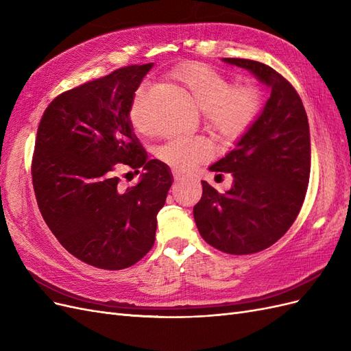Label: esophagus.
Here are the masks:
<instances>
[{"instance_id":"esophagus-1","label":"esophagus","mask_w":351,"mask_h":351,"mask_svg":"<svg viewBox=\"0 0 351 351\" xmlns=\"http://www.w3.org/2000/svg\"><path fill=\"white\" fill-rule=\"evenodd\" d=\"M173 176H174V180H176V182H184V180L189 177L187 174H184V173H182V171H177V169H174V171H173Z\"/></svg>"}]
</instances>
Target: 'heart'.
Returning <instances> with one entry per match:
<instances>
[{
	"mask_svg": "<svg viewBox=\"0 0 351 351\" xmlns=\"http://www.w3.org/2000/svg\"><path fill=\"white\" fill-rule=\"evenodd\" d=\"M173 79L204 112L210 130L227 141H234L256 120L262 107L261 92L250 83L230 86L228 79L204 64H184L173 73ZM127 119L137 133L146 130L143 89L133 95ZM209 155V146L197 137L174 136L159 147L158 156L173 168L184 169Z\"/></svg>",
	"mask_w": 351,
	"mask_h": 351,
	"instance_id": "obj_1",
	"label": "heart"
}]
</instances>
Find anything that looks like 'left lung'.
I'll return each mask as SVG.
<instances>
[{
  "mask_svg": "<svg viewBox=\"0 0 351 351\" xmlns=\"http://www.w3.org/2000/svg\"><path fill=\"white\" fill-rule=\"evenodd\" d=\"M222 61L249 70L271 97L234 149L209 167L231 173V189L221 195L202 182L193 217L212 247L250 254L278 241L299 215L311 176L309 121L299 93L280 73L253 60Z\"/></svg>",
  "mask_w": 351,
  "mask_h": 351,
  "instance_id": "left-lung-1",
  "label": "left lung"
}]
</instances>
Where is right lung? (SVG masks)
I'll return each mask as SVG.
<instances>
[{
	"mask_svg": "<svg viewBox=\"0 0 351 351\" xmlns=\"http://www.w3.org/2000/svg\"><path fill=\"white\" fill-rule=\"evenodd\" d=\"M154 62L115 70L52 101L38 127L32 182L42 217L64 247L101 269H124L155 241L156 215L173 184L169 167L147 159L127 119ZM121 163L141 173L123 191Z\"/></svg>",
	"mask_w": 351,
	"mask_h": 351,
	"instance_id": "add662e5",
	"label": "right lung"
}]
</instances>
